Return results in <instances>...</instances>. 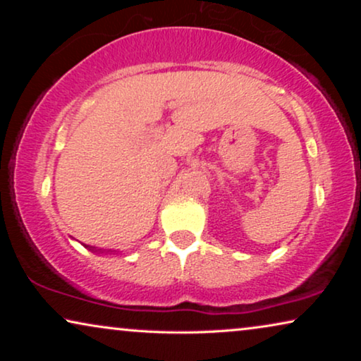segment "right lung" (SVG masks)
<instances>
[{"mask_svg": "<svg viewBox=\"0 0 361 361\" xmlns=\"http://www.w3.org/2000/svg\"><path fill=\"white\" fill-rule=\"evenodd\" d=\"M88 250H92L93 253H115V251L113 250H97V248H93V246H90V248Z\"/></svg>", "mask_w": 361, "mask_h": 361, "instance_id": "right-lung-1", "label": "right lung"}]
</instances>
